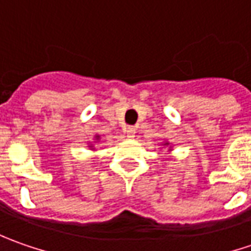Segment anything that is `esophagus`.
Segmentation results:
<instances>
[{"mask_svg":"<svg viewBox=\"0 0 251 251\" xmlns=\"http://www.w3.org/2000/svg\"><path fill=\"white\" fill-rule=\"evenodd\" d=\"M135 127H127L126 128V134H127V137L128 138H134L135 137Z\"/></svg>","mask_w":251,"mask_h":251,"instance_id":"1","label":"esophagus"}]
</instances>
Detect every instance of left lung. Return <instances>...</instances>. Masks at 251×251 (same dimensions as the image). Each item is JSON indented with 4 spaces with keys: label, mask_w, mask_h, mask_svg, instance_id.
<instances>
[{
    "label": "left lung",
    "mask_w": 251,
    "mask_h": 251,
    "mask_svg": "<svg viewBox=\"0 0 251 251\" xmlns=\"http://www.w3.org/2000/svg\"><path fill=\"white\" fill-rule=\"evenodd\" d=\"M168 144H169V142H166V144H165V145H168Z\"/></svg>",
    "instance_id": "left-lung-1"
}]
</instances>
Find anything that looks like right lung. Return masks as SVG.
<instances>
[{"label": "right lung", "mask_w": 251, "mask_h": 251, "mask_svg": "<svg viewBox=\"0 0 251 251\" xmlns=\"http://www.w3.org/2000/svg\"><path fill=\"white\" fill-rule=\"evenodd\" d=\"M95 138H96V140H99V135H96V137H95ZM91 148H92V145H91Z\"/></svg>", "instance_id": "right-lung-1"}]
</instances>
